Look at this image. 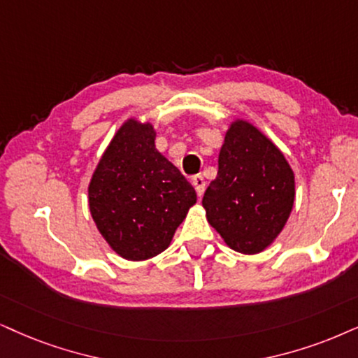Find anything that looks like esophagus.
Here are the masks:
<instances>
[{
	"mask_svg": "<svg viewBox=\"0 0 358 358\" xmlns=\"http://www.w3.org/2000/svg\"><path fill=\"white\" fill-rule=\"evenodd\" d=\"M192 185L194 187V189H196L198 196H201V194L205 193L206 182H205V178H203V175H194V176H192Z\"/></svg>",
	"mask_w": 358,
	"mask_h": 358,
	"instance_id": "obj_1",
	"label": "esophagus"
}]
</instances>
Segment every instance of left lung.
I'll use <instances>...</instances> for the list:
<instances>
[{
	"instance_id": "obj_1",
	"label": "left lung",
	"mask_w": 358,
	"mask_h": 358,
	"mask_svg": "<svg viewBox=\"0 0 358 358\" xmlns=\"http://www.w3.org/2000/svg\"><path fill=\"white\" fill-rule=\"evenodd\" d=\"M296 196L294 171L282 152L248 120L231 122L206 188V218L229 248L264 251L287 223Z\"/></svg>"
}]
</instances>
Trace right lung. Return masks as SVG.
Listing matches in <instances>:
<instances>
[{
	"mask_svg": "<svg viewBox=\"0 0 358 358\" xmlns=\"http://www.w3.org/2000/svg\"><path fill=\"white\" fill-rule=\"evenodd\" d=\"M155 137L150 122H124L89 183V210L99 233L129 261L165 251L196 203L194 188L157 150Z\"/></svg>",
	"mask_w": 358,
	"mask_h": 358,
	"instance_id": "1",
	"label": "right lung"
}]
</instances>
